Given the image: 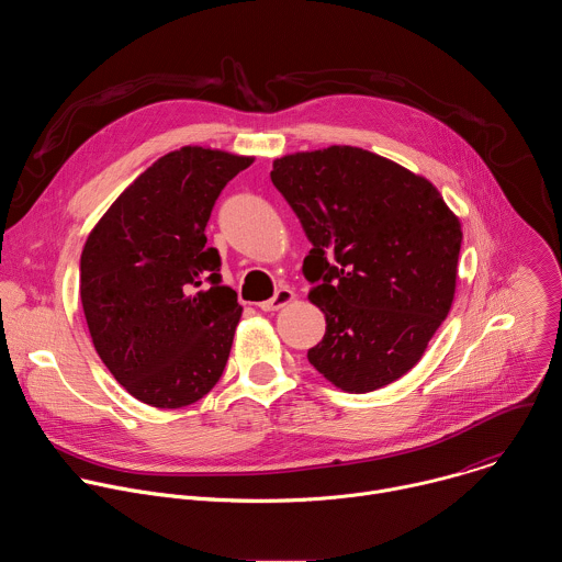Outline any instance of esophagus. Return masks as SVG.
Here are the masks:
<instances>
[{
	"label": "esophagus",
	"mask_w": 562,
	"mask_h": 562,
	"mask_svg": "<svg viewBox=\"0 0 562 562\" xmlns=\"http://www.w3.org/2000/svg\"><path fill=\"white\" fill-rule=\"evenodd\" d=\"M293 300H295V293H293L289 286H282V289L276 291V295H273L271 300L260 302V308H262V311H278V308L291 304Z\"/></svg>",
	"instance_id": "34e87169"
}]
</instances>
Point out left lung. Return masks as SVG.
Listing matches in <instances>:
<instances>
[{
	"label": "left lung",
	"mask_w": 562,
	"mask_h": 562,
	"mask_svg": "<svg viewBox=\"0 0 562 562\" xmlns=\"http://www.w3.org/2000/svg\"><path fill=\"white\" fill-rule=\"evenodd\" d=\"M271 182L313 245L302 271L327 331L308 362L349 393L403 378L451 308L458 215L427 178L358 146L278 157Z\"/></svg>",
	"instance_id": "1"
}]
</instances>
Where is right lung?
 Instances as JSON below:
<instances>
[{
	"label": "right lung",
	"mask_w": 562,
	"mask_h": 562,
	"mask_svg": "<svg viewBox=\"0 0 562 562\" xmlns=\"http://www.w3.org/2000/svg\"><path fill=\"white\" fill-rule=\"evenodd\" d=\"M251 155L182 146L153 162L87 237L79 297L98 356L142 403L180 409L220 380L243 315L206 222Z\"/></svg>",
	"instance_id": "1"
}]
</instances>
